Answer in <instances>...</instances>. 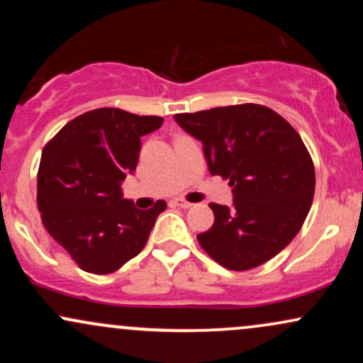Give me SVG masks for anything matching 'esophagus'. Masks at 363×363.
<instances>
[{
    "label": "esophagus",
    "mask_w": 363,
    "mask_h": 363,
    "mask_svg": "<svg viewBox=\"0 0 363 363\" xmlns=\"http://www.w3.org/2000/svg\"><path fill=\"white\" fill-rule=\"evenodd\" d=\"M172 203H174V205H176V206H179V208H191V206H193V203L186 201L184 198H176Z\"/></svg>",
    "instance_id": "1"
}]
</instances>
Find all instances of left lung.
I'll list each match as a JSON object with an SVG mask.
<instances>
[{
  "label": "left lung",
  "instance_id": "obj_1",
  "mask_svg": "<svg viewBox=\"0 0 363 363\" xmlns=\"http://www.w3.org/2000/svg\"><path fill=\"white\" fill-rule=\"evenodd\" d=\"M174 119L201 141L210 174L228 179L234 193V208L210 203L215 222L198 235L203 251L232 272L277 256L298 234L314 199V164L301 135L259 104Z\"/></svg>",
  "mask_w": 363,
  "mask_h": 363
}]
</instances>
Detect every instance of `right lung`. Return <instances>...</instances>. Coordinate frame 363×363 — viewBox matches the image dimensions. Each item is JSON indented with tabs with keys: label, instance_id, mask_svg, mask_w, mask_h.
<instances>
[{
	"label": "right lung",
	"instance_id": "right-lung-1",
	"mask_svg": "<svg viewBox=\"0 0 363 363\" xmlns=\"http://www.w3.org/2000/svg\"><path fill=\"white\" fill-rule=\"evenodd\" d=\"M164 119L102 107L78 116L48 141L37 172V206L45 230L86 273L109 274L138 256L157 216V201L138 210L121 198L136 169L141 136Z\"/></svg>",
	"mask_w": 363,
	"mask_h": 363
}]
</instances>
